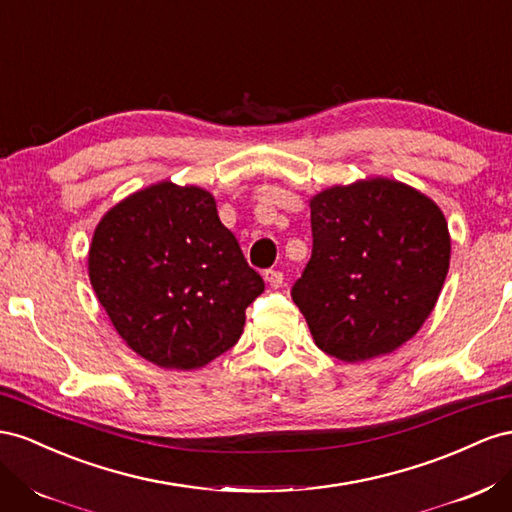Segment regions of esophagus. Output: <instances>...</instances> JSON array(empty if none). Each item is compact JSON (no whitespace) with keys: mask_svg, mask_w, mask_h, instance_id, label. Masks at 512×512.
Returning a JSON list of instances; mask_svg holds the SVG:
<instances>
[{"mask_svg":"<svg viewBox=\"0 0 512 512\" xmlns=\"http://www.w3.org/2000/svg\"><path fill=\"white\" fill-rule=\"evenodd\" d=\"M265 282L271 286V288H280L284 284V273L282 271H265Z\"/></svg>","mask_w":512,"mask_h":512,"instance_id":"1","label":"esophagus"}]
</instances>
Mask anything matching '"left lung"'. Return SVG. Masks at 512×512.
Wrapping results in <instances>:
<instances>
[{
	"label": "left lung",
	"mask_w": 512,
	"mask_h": 512,
	"mask_svg": "<svg viewBox=\"0 0 512 512\" xmlns=\"http://www.w3.org/2000/svg\"><path fill=\"white\" fill-rule=\"evenodd\" d=\"M312 258L293 286L316 347L347 364L418 334L450 267V232L426 193L372 176L310 198Z\"/></svg>",
	"instance_id": "1"
}]
</instances>
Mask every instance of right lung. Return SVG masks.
I'll return each instance as SVG.
<instances>
[{
  "label": "right lung",
  "mask_w": 512,
  "mask_h": 512,
  "mask_svg": "<svg viewBox=\"0 0 512 512\" xmlns=\"http://www.w3.org/2000/svg\"><path fill=\"white\" fill-rule=\"evenodd\" d=\"M90 284L118 336L146 362L196 370L243 334L265 290L211 191L161 181L114 204L94 228Z\"/></svg>",
  "instance_id": "add662e5"
}]
</instances>
